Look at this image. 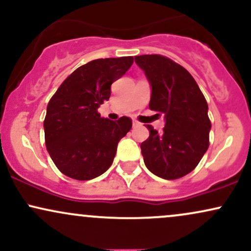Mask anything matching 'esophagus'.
Segmentation results:
<instances>
[{
  "label": "esophagus",
  "mask_w": 251,
  "mask_h": 251,
  "mask_svg": "<svg viewBox=\"0 0 251 251\" xmlns=\"http://www.w3.org/2000/svg\"><path fill=\"white\" fill-rule=\"evenodd\" d=\"M132 125H133V127H138V126H140V125H142V124H140L139 122H137V120H133Z\"/></svg>",
  "instance_id": "34e87169"
}]
</instances>
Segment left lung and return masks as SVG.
<instances>
[{"label": "left lung", "mask_w": 251, "mask_h": 251, "mask_svg": "<svg viewBox=\"0 0 251 251\" xmlns=\"http://www.w3.org/2000/svg\"><path fill=\"white\" fill-rule=\"evenodd\" d=\"M151 85L149 107L164 114L162 133L148 125L150 135L140 149L146 168L163 179L190 174L209 148L211 123L208 103L191 74L169 57L135 56Z\"/></svg>", "instance_id": "8db88e82"}]
</instances>
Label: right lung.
<instances>
[{
  "mask_svg": "<svg viewBox=\"0 0 251 251\" xmlns=\"http://www.w3.org/2000/svg\"><path fill=\"white\" fill-rule=\"evenodd\" d=\"M133 63V56L97 59L80 66L61 83L47 106L43 127L48 153L67 177L89 180L112 165L119 140L132 120L100 117L98 108L111 97V85Z\"/></svg>",
  "mask_w": 251,
  "mask_h": 251,
  "instance_id": "right-lung-1",
  "label": "right lung"
}]
</instances>
